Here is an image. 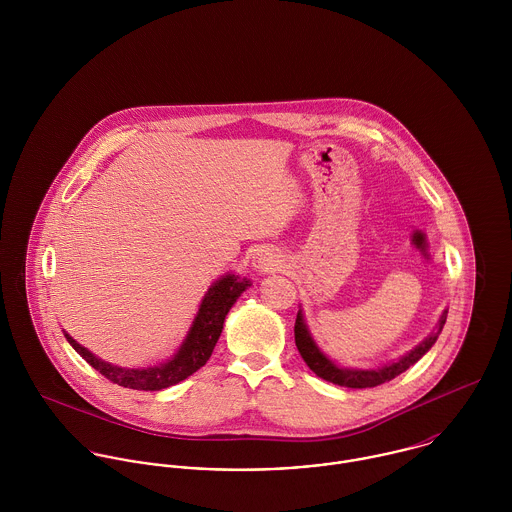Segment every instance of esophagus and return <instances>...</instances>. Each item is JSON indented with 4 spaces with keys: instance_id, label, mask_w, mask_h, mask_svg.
Wrapping results in <instances>:
<instances>
[{
    "instance_id": "1",
    "label": "esophagus",
    "mask_w": 512,
    "mask_h": 512,
    "mask_svg": "<svg viewBox=\"0 0 512 512\" xmlns=\"http://www.w3.org/2000/svg\"><path fill=\"white\" fill-rule=\"evenodd\" d=\"M276 256L272 254V252H258L256 256H254V268H258V270H272V266H276Z\"/></svg>"
}]
</instances>
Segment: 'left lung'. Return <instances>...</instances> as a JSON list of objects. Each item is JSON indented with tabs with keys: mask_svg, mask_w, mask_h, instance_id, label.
I'll list each match as a JSON object with an SVG mask.
<instances>
[{
	"mask_svg": "<svg viewBox=\"0 0 512 512\" xmlns=\"http://www.w3.org/2000/svg\"><path fill=\"white\" fill-rule=\"evenodd\" d=\"M445 319H447V309L441 313L436 331L432 335H428L416 349H412L408 355L400 357L398 361L378 366V368H343V366L335 365L331 359H327L321 353V349L311 339L301 311L297 313L293 333H295V345H297V351H299L301 359L319 378H323L327 382H333V384H339V386H347V388H372V386H378V384H384V382L396 378L398 374H402L410 366L416 365L432 349V345L438 341L439 333L445 325Z\"/></svg>",
	"mask_w": 512,
	"mask_h": 512,
	"instance_id": "8db88e82",
	"label": "left lung"
}]
</instances>
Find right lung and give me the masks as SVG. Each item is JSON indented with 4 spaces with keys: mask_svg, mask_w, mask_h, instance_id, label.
Wrapping results in <instances>:
<instances>
[{
    "mask_svg": "<svg viewBox=\"0 0 512 512\" xmlns=\"http://www.w3.org/2000/svg\"><path fill=\"white\" fill-rule=\"evenodd\" d=\"M248 286H250L248 280H240L234 274L222 276L217 280L209 288V292L205 293L199 305L197 317L193 319V325L183 345L169 361L161 365L147 366V368H122V366L110 365L94 357L82 345H78L69 333H65V337L73 345L74 351L88 365L96 368L102 376H106L114 384H120L124 388H134V390H163L185 380L187 376L197 372L209 361L222 333L226 313L236 303L240 293L246 292Z\"/></svg>",
    "mask_w": 512,
    "mask_h": 512,
    "instance_id": "1",
    "label": "right lung"
}]
</instances>
